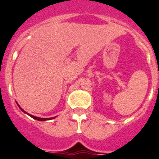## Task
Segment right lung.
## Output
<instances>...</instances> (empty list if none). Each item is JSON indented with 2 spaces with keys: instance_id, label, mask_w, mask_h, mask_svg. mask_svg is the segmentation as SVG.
Here are the masks:
<instances>
[{
  "instance_id": "obj_1",
  "label": "right lung",
  "mask_w": 159,
  "mask_h": 159,
  "mask_svg": "<svg viewBox=\"0 0 159 159\" xmlns=\"http://www.w3.org/2000/svg\"><path fill=\"white\" fill-rule=\"evenodd\" d=\"M16 103H17V102H16ZM17 105H18V107H20V110H21L22 111L25 112V113L27 114V115H29V116H31V117H32V119H36V120H39V121H45V120H50V119H54V118H56V117H53V118H39V117H36V116H32V115H30V114L27 113V112L25 111H24L23 109H22V108L19 106V104H18V103H17Z\"/></svg>"
}]
</instances>
